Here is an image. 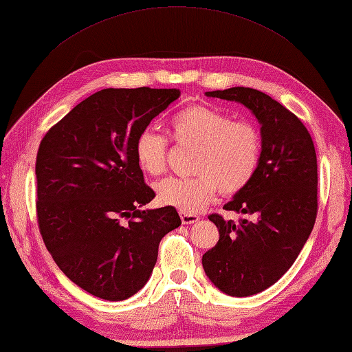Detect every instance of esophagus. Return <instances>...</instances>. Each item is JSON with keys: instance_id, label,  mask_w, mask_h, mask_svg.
I'll list each match as a JSON object with an SVG mask.
<instances>
[{"instance_id": "1", "label": "esophagus", "mask_w": 352, "mask_h": 352, "mask_svg": "<svg viewBox=\"0 0 352 352\" xmlns=\"http://www.w3.org/2000/svg\"><path fill=\"white\" fill-rule=\"evenodd\" d=\"M181 220L184 225H192L196 223V221L200 220L199 216H196V214H190V212H181Z\"/></svg>"}]
</instances>
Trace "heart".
Masks as SVG:
<instances>
[{
  "label": "heart",
  "instance_id": "b5f03b06",
  "mask_svg": "<svg viewBox=\"0 0 352 352\" xmlns=\"http://www.w3.org/2000/svg\"><path fill=\"white\" fill-rule=\"evenodd\" d=\"M179 146L196 148L191 173L195 177H170L156 185L157 200L181 212L195 214L216 197L239 195L252 181L261 160V133L250 121H234L214 107L192 104L170 121ZM167 138L152 129L135 140L136 164L148 176L162 175L167 167Z\"/></svg>",
  "mask_w": 352,
  "mask_h": 352
}]
</instances>
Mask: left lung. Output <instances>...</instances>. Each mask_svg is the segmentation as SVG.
Returning a JSON list of instances; mask_svg holds the SVG:
<instances>
[{
	"label": "left lung",
	"instance_id": "left-lung-1",
	"mask_svg": "<svg viewBox=\"0 0 352 352\" xmlns=\"http://www.w3.org/2000/svg\"><path fill=\"white\" fill-rule=\"evenodd\" d=\"M243 104L261 129V160L252 181L223 206L245 214L239 223L211 214L217 245L202 256L210 281L225 295L252 296L295 263L318 214V160L310 133L276 100L252 88L205 92Z\"/></svg>",
	"mask_w": 352,
	"mask_h": 352
}]
</instances>
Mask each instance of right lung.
<instances>
[{
    "label": "right lung",
    "instance_id": "1",
    "mask_svg": "<svg viewBox=\"0 0 352 352\" xmlns=\"http://www.w3.org/2000/svg\"><path fill=\"white\" fill-rule=\"evenodd\" d=\"M181 91L107 88L85 98L42 138L36 157L38 223L71 281L100 299L124 300L148 281L173 206L141 210L155 191L136 164L135 140Z\"/></svg>",
    "mask_w": 352,
    "mask_h": 352
}]
</instances>
